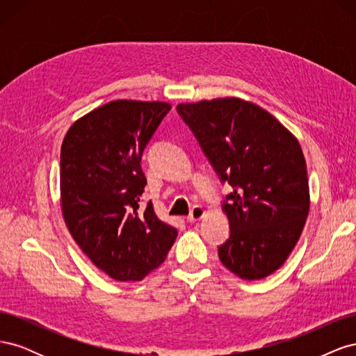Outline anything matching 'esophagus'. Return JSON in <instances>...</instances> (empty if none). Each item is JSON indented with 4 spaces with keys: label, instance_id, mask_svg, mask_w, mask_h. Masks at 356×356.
Wrapping results in <instances>:
<instances>
[{
    "label": "esophagus",
    "instance_id": "obj_1",
    "mask_svg": "<svg viewBox=\"0 0 356 356\" xmlns=\"http://www.w3.org/2000/svg\"><path fill=\"white\" fill-rule=\"evenodd\" d=\"M203 215H204V209H203L202 207H199V204H196V207H193L190 215L187 217V221L196 222V221H199L200 218H203Z\"/></svg>",
    "mask_w": 356,
    "mask_h": 356
}]
</instances>
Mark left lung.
Returning <instances> with one entry per match:
<instances>
[{"instance_id":"1","label":"left lung","mask_w":356,"mask_h":356,"mask_svg":"<svg viewBox=\"0 0 356 356\" xmlns=\"http://www.w3.org/2000/svg\"><path fill=\"white\" fill-rule=\"evenodd\" d=\"M177 111L233 191L222 203L230 238L218 248L225 268L260 281L281 267L310 208L306 160L298 139L250 101L217 98L178 104Z\"/></svg>"}]
</instances>
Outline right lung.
Here are the masks:
<instances>
[{
	"label": "right lung",
	"mask_w": 356,
	"mask_h": 356,
	"mask_svg": "<svg viewBox=\"0 0 356 356\" xmlns=\"http://www.w3.org/2000/svg\"><path fill=\"white\" fill-rule=\"evenodd\" d=\"M170 108L161 101H111L80 117L63 138V220L81 251L115 281H143L177 239L152 202L139 209L144 148Z\"/></svg>",
	"instance_id": "right-lung-1"
}]
</instances>
